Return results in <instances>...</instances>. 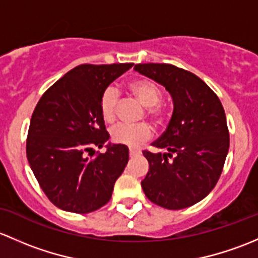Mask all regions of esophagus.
<instances>
[{
	"instance_id": "34e87169",
	"label": "esophagus",
	"mask_w": 258,
	"mask_h": 258,
	"mask_svg": "<svg viewBox=\"0 0 258 258\" xmlns=\"http://www.w3.org/2000/svg\"><path fill=\"white\" fill-rule=\"evenodd\" d=\"M139 154H140L139 150H135V149H132V148L129 149V155H130V158H134V156L139 155Z\"/></svg>"
}]
</instances>
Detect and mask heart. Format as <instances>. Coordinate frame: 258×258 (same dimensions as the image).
Listing matches in <instances>:
<instances>
[{
    "instance_id": "b5f03b06",
    "label": "heart",
    "mask_w": 258,
    "mask_h": 258,
    "mask_svg": "<svg viewBox=\"0 0 258 258\" xmlns=\"http://www.w3.org/2000/svg\"><path fill=\"white\" fill-rule=\"evenodd\" d=\"M129 90L143 105L147 107V116L156 126L164 125L166 121L165 107L160 103L163 98L161 87L153 79L142 78L132 82ZM120 94L115 87L109 86L103 90L99 99V108L103 119L107 123H113L116 118ZM151 137V129L148 124H116L110 129V139L115 144L129 148H138L144 144Z\"/></svg>"
}]
</instances>
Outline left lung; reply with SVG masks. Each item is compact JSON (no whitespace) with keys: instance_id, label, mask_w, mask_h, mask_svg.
I'll return each instance as SVG.
<instances>
[{"instance_id":"1","label":"left lung","mask_w":258,"mask_h":258,"mask_svg":"<svg viewBox=\"0 0 258 258\" xmlns=\"http://www.w3.org/2000/svg\"><path fill=\"white\" fill-rule=\"evenodd\" d=\"M135 71L163 84L174 111L164 134L144 150L149 171L142 187L151 203L169 210L195 205L215 187L224 169L230 134L224 107L203 79L166 63L135 64Z\"/></svg>"}]
</instances>
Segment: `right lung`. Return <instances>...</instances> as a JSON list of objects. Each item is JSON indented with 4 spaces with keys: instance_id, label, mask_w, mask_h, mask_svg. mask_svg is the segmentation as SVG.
<instances>
[{
    "instance_id": "obj_1",
    "label": "right lung",
    "mask_w": 258,
    "mask_h": 258,
    "mask_svg": "<svg viewBox=\"0 0 258 258\" xmlns=\"http://www.w3.org/2000/svg\"><path fill=\"white\" fill-rule=\"evenodd\" d=\"M133 63L81 64L71 70L37 103L26 153L32 171L50 203L64 211L88 214L110 200L114 184L129 160L128 148L108 145L99 108L103 90Z\"/></svg>"
}]
</instances>
